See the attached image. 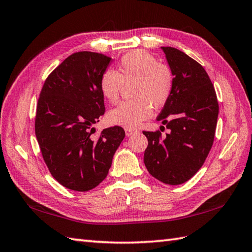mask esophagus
Returning a JSON list of instances; mask_svg holds the SVG:
<instances>
[{
	"label": "esophagus",
	"mask_w": 252,
	"mask_h": 252,
	"mask_svg": "<svg viewBox=\"0 0 252 252\" xmlns=\"http://www.w3.org/2000/svg\"><path fill=\"white\" fill-rule=\"evenodd\" d=\"M125 131H126V136H130V135L134 134V133H136V132H137L135 129H129V127H126Z\"/></svg>",
	"instance_id": "esophagus-1"
}]
</instances>
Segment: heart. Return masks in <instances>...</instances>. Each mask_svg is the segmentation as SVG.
Masks as SVG:
<instances>
[{
    "label": "heart",
    "instance_id": "1",
    "mask_svg": "<svg viewBox=\"0 0 252 252\" xmlns=\"http://www.w3.org/2000/svg\"><path fill=\"white\" fill-rule=\"evenodd\" d=\"M133 84L134 99L122 101L107 114L110 125L133 129L148 119L155 108H161L170 99L174 87V73L167 63L144 50L121 57L118 70L106 69L99 79V89L110 103H117L125 85Z\"/></svg>",
    "mask_w": 252,
    "mask_h": 252
}]
</instances>
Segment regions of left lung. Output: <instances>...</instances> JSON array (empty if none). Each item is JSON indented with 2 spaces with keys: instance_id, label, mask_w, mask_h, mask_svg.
Wrapping results in <instances>:
<instances>
[{
  "instance_id": "obj_1",
  "label": "left lung",
  "mask_w": 252,
  "mask_h": 252,
  "mask_svg": "<svg viewBox=\"0 0 252 252\" xmlns=\"http://www.w3.org/2000/svg\"><path fill=\"white\" fill-rule=\"evenodd\" d=\"M174 73L170 99L157 117L170 130L144 131L148 146L144 163L154 178L169 185L185 183L199 170L215 140L219 104L205 69L184 52L162 46ZM164 130V126L160 130Z\"/></svg>"
}]
</instances>
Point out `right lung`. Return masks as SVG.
<instances>
[{
	"label": "right lung",
	"instance_id": "add662e5",
	"mask_svg": "<svg viewBox=\"0 0 252 252\" xmlns=\"http://www.w3.org/2000/svg\"><path fill=\"white\" fill-rule=\"evenodd\" d=\"M110 61L99 53H73L41 90L35 136L53 178L69 189L88 191L103 182L126 136L118 126L92 135L93 125L105 114L99 79Z\"/></svg>",
	"mask_w": 252,
	"mask_h": 252
}]
</instances>
